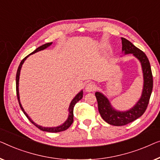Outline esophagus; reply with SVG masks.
Wrapping results in <instances>:
<instances>
[{
  "label": "esophagus",
  "mask_w": 160,
  "mask_h": 160,
  "mask_svg": "<svg viewBox=\"0 0 160 160\" xmlns=\"http://www.w3.org/2000/svg\"><path fill=\"white\" fill-rule=\"evenodd\" d=\"M96 88V85H95V83L93 82H89L85 86V91L88 92H91V91H94Z\"/></svg>",
  "instance_id": "obj_1"
}]
</instances>
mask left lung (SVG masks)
I'll use <instances>...</instances> for the list:
<instances>
[{
  "mask_svg": "<svg viewBox=\"0 0 160 160\" xmlns=\"http://www.w3.org/2000/svg\"><path fill=\"white\" fill-rule=\"evenodd\" d=\"M122 50L125 54L132 53L140 61L143 73V88L142 96L132 109L126 112H119L112 108L109 100L102 93H95L98 102V112L103 120L114 126H122L133 122L140 118L147 109L153 89V76L150 63L147 55L134 46L129 40L122 38Z\"/></svg>",
  "mask_w": 160,
  "mask_h": 160,
  "instance_id": "8db88e82",
  "label": "left lung"
}]
</instances>
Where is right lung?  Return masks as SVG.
<instances>
[{
	"label": "right lung",
	"mask_w": 160,
	"mask_h": 160,
	"mask_svg": "<svg viewBox=\"0 0 160 160\" xmlns=\"http://www.w3.org/2000/svg\"><path fill=\"white\" fill-rule=\"evenodd\" d=\"M51 44H52V42H48V43H46V44L42 45V46H41L38 47V48H36L35 50L33 51V52L31 53L30 54H29L28 56H27L25 58H24L22 60V62H20V64H19V67H18V69H17V76H16V90H17V98H18V102H19L20 107H21L22 112H24V114H25L26 117H27V118H28V120H30V122H32L33 125H34L35 126H36V127H37L38 129L41 130H42V131H46V132H62V131H64V130H66L67 128H69L71 126V125L72 124V122H73V117H74V114H73L74 107H75V105L76 104V103L78 102L80 100L82 99V93H83L82 91H81L80 93H78V95L76 96L75 97L73 98V100L71 102L70 105H69V117H68V119H67V120H66V122H65L63 125H60V126H58V127H55V128H44V127H42V126H40V125H38L37 124H35V123L33 122V121L30 118V117L28 115V114H27L26 112H24L23 107H22L21 103H20L19 95V80L20 70H21L22 66V64H23L24 62L26 60V58H28L30 55L33 54V53L38 52V51H41V50H43V49H45V48H48V47L50 46Z\"/></svg>",
	"instance_id": "right-lung-1"
}]
</instances>
